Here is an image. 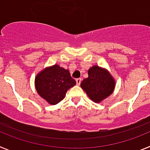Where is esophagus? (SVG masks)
<instances>
[{
    "label": "esophagus",
    "mask_w": 150,
    "mask_h": 150,
    "mask_svg": "<svg viewBox=\"0 0 150 150\" xmlns=\"http://www.w3.org/2000/svg\"><path fill=\"white\" fill-rule=\"evenodd\" d=\"M81 80H82L81 78H78V79H76V85H78V86H79V85H80V83H81Z\"/></svg>",
    "instance_id": "1"
}]
</instances>
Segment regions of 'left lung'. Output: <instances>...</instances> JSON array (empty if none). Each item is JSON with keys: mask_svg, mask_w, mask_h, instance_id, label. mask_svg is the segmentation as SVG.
Returning a JSON list of instances; mask_svg holds the SVG:
<instances>
[{"mask_svg": "<svg viewBox=\"0 0 150 150\" xmlns=\"http://www.w3.org/2000/svg\"><path fill=\"white\" fill-rule=\"evenodd\" d=\"M88 78L82 81L80 86L91 100L100 103L112 93L115 80L108 71L98 65L90 67Z\"/></svg>", "mask_w": 150, "mask_h": 150, "instance_id": "obj_1", "label": "left lung"}]
</instances>
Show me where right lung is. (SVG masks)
<instances>
[{"instance_id":"1","label":"right lung","mask_w":150,"mask_h":150,"mask_svg":"<svg viewBox=\"0 0 150 150\" xmlns=\"http://www.w3.org/2000/svg\"><path fill=\"white\" fill-rule=\"evenodd\" d=\"M34 83L40 96L52 105L63 100L67 90L76 83L68 70L58 64L43 69L36 76Z\"/></svg>"}]
</instances>
